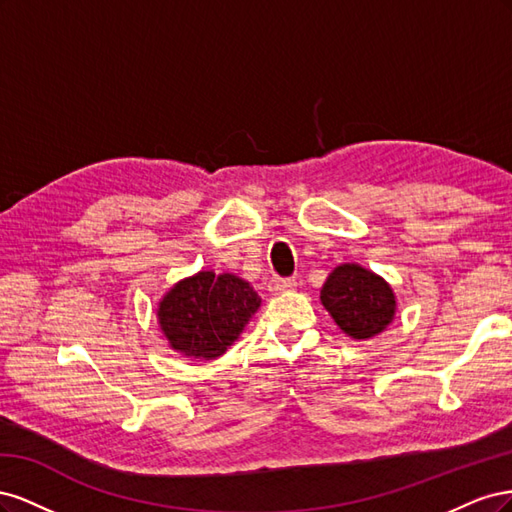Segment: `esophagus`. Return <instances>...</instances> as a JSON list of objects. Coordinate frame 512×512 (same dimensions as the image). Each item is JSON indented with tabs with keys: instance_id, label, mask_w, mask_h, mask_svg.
I'll return each mask as SVG.
<instances>
[{
	"instance_id": "1",
	"label": "esophagus",
	"mask_w": 512,
	"mask_h": 512,
	"mask_svg": "<svg viewBox=\"0 0 512 512\" xmlns=\"http://www.w3.org/2000/svg\"><path fill=\"white\" fill-rule=\"evenodd\" d=\"M294 288H297V280H292V277H273V280L269 282V290L275 294L288 292Z\"/></svg>"
}]
</instances>
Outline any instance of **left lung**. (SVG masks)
Wrapping results in <instances>:
<instances>
[{"instance_id": "obj_1", "label": "left lung", "mask_w": 512, "mask_h": 512, "mask_svg": "<svg viewBox=\"0 0 512 512\" xmlns=\"http://www.w3.org/2000/svg\"><path fill=\"white\" fill-rule=\"evenodd\" d=\"M320 303L342 333L365 342L380 335L397 314L391 284L356 262L337 265L320 288Z\"/></svg>"}]
</instances>
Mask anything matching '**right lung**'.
<instances>
[{
	"mask_svg": "<svg viewBox=\"0 0 512 512\" xmlns=\"http://www.w3.org/2000/svg\"><path fill=\"white\" fill-rule=\"evenodd\" d=\"M260 303L243 277L198 271L168 288L156 314L170 348L188 359L213 361L237 342Z\"/></svg>",
	"mask_w": 512,
	"mask_h": 512,
	"instance_id": "obj_1",
	"label": "right lung"
}]
</instances>
